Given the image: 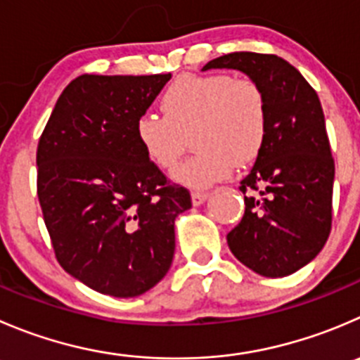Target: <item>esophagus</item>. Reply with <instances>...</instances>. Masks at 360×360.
Segmentation results:
<instances>
[{
    "instance_id": "obj_1",
    "label": "esophagus",
    "mask_w": 360,
    "mask_h": 360,
    "mask_svg": "<svg viewBox=\"0 0 360 360\" xmlns=\"http://www.w3.org/2000/svg\"><path fill=\"white\" fill-rule=\"evenodd\" d=\"M205 198H207V191H193V193H191V202H193V205L204 204Z\"/></svg>"
}]
</instances>
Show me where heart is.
Wrapping results in <instances>:
<instances>
[{"label": "heart", "mask_w": 360, "mask_h": 360, "mask_svg": "<svg viewBox=\"0 0 360 360\" xmlns=\"http://www.w3.org/2000/svg\"><path fill=\"white\" fill-rule=\"evenodd\" d=\"M160 107L163 116L139 117L135 137L153 165L172 170L191 134L197 153L176 170V179L190 188H207L236 165H250L267 141V98L250 77L184 73L167 87Z\"/></svg>", "instance_id": "heart-1"}]
</instances>
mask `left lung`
<instances>
[{"label": "left lung", "mask_w": 360, "mask_h": 360, "mask_svg": "<svg viewBox=\"0 0 360 360\" xmlns=\"http://www.w3.org/2000/svg\"><path fill=\"white\" fill-rule=\"evenodd\" d=\"M236 68L257 80L269 109L267 141L240 181L244 214L230 251L260 276L281 278L311 262L333 225L334 158L316 91L276 54L230 52L202 70Z\"/></svg>", "instance_id": "1"}]
</instances>
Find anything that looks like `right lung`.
I'll return each instance as SVG.
<instances>
[{"label":"right lung","mask_w":360,"mask_h":360,"mask_svg":"<svg viewBox=\"0 0 360 360\" xmlns=\"http://www.w3.org/2000/svg\"><path fill=\"white\" fill-rule=\"evenodd\" d=\"M170 73L84 75L56 102L37 148V193L59 265L93 290L135 297L174 258L190 191L144 155L135 123Z\"/></svg>","instance_id":"1"}]
</instances>
